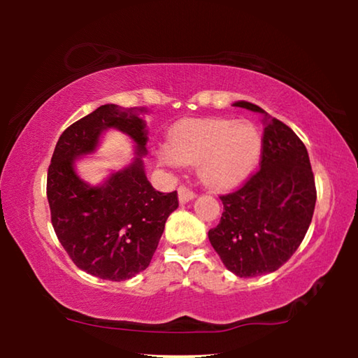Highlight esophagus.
Listing matches in <instances>:
<instances>
[{"mask_svg":"<svg viewBox=\"0 0 358 358\" xmlns=\"http://www.w3.org/2000/svg\"><path fill=\"white\" fill-rule=\"evenodd\" d=\"M192 199H194V192L189 189V187H186V186L178 187V201H180V203H186V202L192 201Z\"/></svg>","mask_w":358,"mask_h":358,"instance_id":"obj_1","label":"esophagus"}]
</instances>
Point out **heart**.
Returning <instances> with one entry per match:
<instances>
[{
    "label": "heart",
    "mask_w": 358,
    "mask_h": 358,
    "mask_svg": "<svg viewBox=\"0 0 358 358\" xmlns=\"http://www.w3.org/2000/svg\"><path fill=\"white\" fill-rule=\"evenodd\" d=\"M262 153V134L251 121L187 120L175 126L169 148L157 151L162 164H199V177L211 189L237 187L250 177Z\"/></svg>",
    "instance_id": "obj_1"
}]
</instances>
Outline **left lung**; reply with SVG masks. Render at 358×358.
<instances>
[{"label": "left lung", "mask_w": 358, "mask_h": 358, "mask_svg": "<svg viewBox=\"0 0 358 358\" xmlns=\"http://www.w3.org/2000/svg\"><path fill=\"white\" fill-rule=\"evenodd\" d=\"M234 106L264 113L260 167L238 189L220 196L224 211L208 238L229 271L254 278L292 257L311 224L317 192L299 136L256 104Z\"/></svg>", "instance_id": "1"}]
</instances>
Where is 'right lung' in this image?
Wrapping results in <instances>:
<instances>
[{
  "label": "right lung",
  "instance_id": "obj_1",
  "mask_svg": "<svg viewBox=\"0 0 358 358\" xmlns=\"http://www.w3.org/2000/svg\"><path fill=\"white\" fill-rule=\"evenodd\" d=\"M137 112L143 108L98 107L59 136L48 166L47 199L59 243L78 268L101 280H129L147 268L169 215L178 208L177 191H156L145 175L141 156L148 137ZM108 127L128 134L139 156L102 187H90L78 178L73 161L92 152Z\"/></svg>",
  "mask_w": 358,
  "mask_h": 358
}]
</instances>
